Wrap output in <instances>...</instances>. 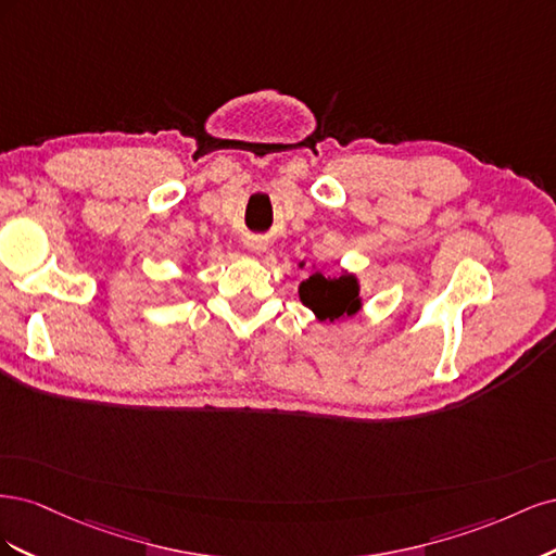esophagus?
Returning <instances> with one entry per match:
<instances>
[{
  "instance_id": "34e87169",
  "label": "esophagus",
  "mask_w": 556,
  "mask_h": 556,
  "mask_svg": "<svg viewBox=\"0 0 556 556\" xmlns=\"http://www.w3.org/2000/svg\"><path fill=\"white\" fill-rule=\"evenodd\" d=\"M248 248H250L252 252H260V250H264L262 241H250V243H248Z\"/></svg>"
}]
</instances>
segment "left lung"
<instances>
[{
  "instance_id": "left-lung-1",
  "label": "left lung",
  "mask_w": 556,
  "mask_h": 556,
  "mask_svg": "<svg viewBox=\"0 0 556 556\" xmlns=\"http://www.w3.org/2000/svg\"><path fill=\"white\" fill-rule=\"evenodd\" d=\"M299 296L304 301V306H308L319 319H329V323L357 313L362 306L357 278L350 274L331 278L323 271H315L311 278L301 282Z\"/></svg>"
}]
</instances>
